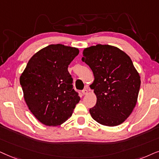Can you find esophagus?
Wrapping results in <instances>:
<instances>
[{"mask_svg":"<svg viewBox=\"0 0 159 159\" xmlns=\"http://www.w3.org/2000/svg\"><path fill=\"white\" fill-rule=\"evenodd\" d=\"M82 94H83L84 95H86L88 94V90L86 89H84L83 91H82Z\"/></svg>","mask_w":159,"mask_h":159,"instance_id":"1","label":"esophagus"}]
</instances>
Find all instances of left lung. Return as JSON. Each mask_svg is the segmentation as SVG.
I'll use <instances>...</instances> for the list:
<instances>
[{"label":"left lung","mask_w":159,"mask_h":159,"mask_svg":"<svg viewBox=\"0 0 159 159\" xmlns=\"http://www.w3.org/2000/svg\"><path fill=\"white\" fill-rule=\"evenodd\" d=\"M82 61L94 76L91 89L97 103L89 109L93 119L107 126L122 124L136 105L141 83L131 58L116 46L97 44L84 50Z\"/></svg>","instance_id":"left-lung-1"}]
</instances>
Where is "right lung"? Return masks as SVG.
<instances>
[{"instance_id": "1", "label": "right lung", "mask_w": 159, "mask_h": 159, "mask_svg": "<svg viewBox=\"0 0 159 159\" xmlns=\"http://www.w3.org/2000/svg\"><path fill=\"white\" fill-rule=\"evenodd\" d=\"M78 53L77 48L52 44L32 57L20 76L25 102L33 116L46 126L66 121L80 101L67 70Z\"/></svg>"}]
</instances>
